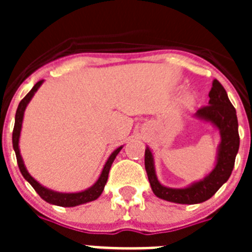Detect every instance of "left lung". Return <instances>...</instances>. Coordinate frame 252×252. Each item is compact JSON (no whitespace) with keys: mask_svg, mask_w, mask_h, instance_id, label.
Wrapping results in <instances>:
<instances>
[{"mask_svg":"<svg viewBox=\"0 0 252 252\" xmlns=\"http://www.w3.org/2000/svg\"><path fill=\"white\" fill-rule=\"evenodd\" d=\"M208 97V104L197 111V117L212 122L221 132L222 140L216 168L206 179L184 189L166 188L158 182L151 151L149 149L145 150V169L151 189L154 194L164 201L180 204L202 203L212 197L232 173L240 146L239 122L236 110L228 99L226 90L217 79L213 81L212 90L209 91Z\"/></svg>","mask_w":252,"mask_h":252,"instance_id":"obj_1","label":"left lung"}]
</instances>
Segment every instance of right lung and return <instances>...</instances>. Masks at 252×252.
Listing matches in <instances>:
<instances>
[{
  "label": "right lung",
  "instance_id": "obj_1",
  "mask_svg": "<svg viewBox=\"0 0 252 252\" xmlns=\"http://www.w3.org/2000/svg\"><path fill=\"white\" fill-rule=\"evenodd\" d=\"M41 83H43V81L37 82V83L32 87V90H31L30 92H29L28 94L21 99V102L19 103V107H17L16 116H15V126H13V131H12V145H13V150H15V154H16V159H17V164H19L20 171H21L22 177L25 178L29 183L32 186V188L36 190L37 194L43 198L44 201L48 202V203L55 204V206H62V207H74V206H79V204L87 203V202L94 201V199H97V198L102 194V192H103V188L107 183V179H108V173H110L111 165H112L113 160L116 159L117 154L120 153V150H121L122 148H119L117 150H115L112 154H111V157L108 158L106 165H104L103 170H102L101 177H99V179L95 182L94 186L91 187V188L87 189V190H84V192H79V193H57L50 190V189L44 188L43 186H40L36 180L29 174L25 165H24V161H22L21 155H20V150H19V137H20V131H21L22 119H24V111H25L26 106H28V103L30 102V99L32 98V95L35 94V92H36L37 88H39Z\"/></svg>",
  "mask_w": 252,
  "mask_h": 252
}]
</instances>
